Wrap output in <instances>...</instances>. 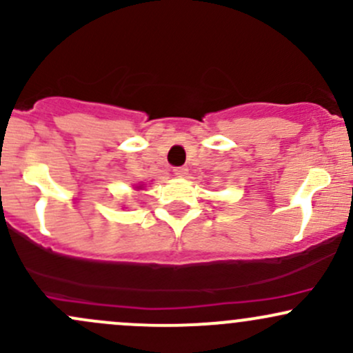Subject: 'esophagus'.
I'll list each match as a JSON object with an SVG mask.
<instances>
[{
  "label": "esophagus",
  "instance_id": "esophagus-1",
  "mask_svg": "<svg viewBox=\"0 0 353 353\" xmlns=\"http://www.w3.org/2000/svg\"><path fill=\"white\" fill-rule=\"evenodd\" d=\"M174 174H176L177 177H184L188 176V168H174Z\"/></svg>",
  "mask_w": 353,
  "mask_h": 353
}]
</instances>
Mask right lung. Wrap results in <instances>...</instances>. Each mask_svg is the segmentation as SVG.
Returning <instances> with one entry per match:
<instances>
[{
  "instance_id": "add662e5",
  "label": "right lung",
  "mask_w": 353,
  "mask_h": 353,
  "mask_svg": "<svg viewBox=\"0 0 353 353\" xmlns=\"http://www.w3.org/2000/svg\"><path fill=\"white\" fill-rule=\"evenodd\" d=\"M142 188V185H139V189H141Z\"/></svg>"
}]
</instances>
